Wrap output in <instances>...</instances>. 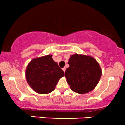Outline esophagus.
<instances>
[{"instance_id":"1","label":"esophagus","mask_w":125,"mask_h":125,"mask_svg":"<svg viewBox=\"0 0 125 125\" xmlns=\"http://www.w3.org/2000/svg\"><path fill=\"white\" fill-rule=\"evenodd\" d=\"M62 70H63V72H65V71H66V67H63V68Z\"/></svg>"}]
</instances>
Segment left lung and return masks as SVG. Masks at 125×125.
I'll list each match as a JSON object with an SVG mask.
<instances>
[{
	"label": "left lung",
	"instance_id": "obj_1",
	"mask_svg": "<svg viewBox=\"0 0 125 125\" xmlns=\"http://www.w3.org/2000/svg\"><path fill=\"white\" fill-rule=\"evenodd\" d=\"M65 77L72 91L80 94L92 91L97 85L102 70L94 58L84 55H71Z\"/></svg>",
	"mask_w": 125,
	"mask_h": 125
}]
</instances>
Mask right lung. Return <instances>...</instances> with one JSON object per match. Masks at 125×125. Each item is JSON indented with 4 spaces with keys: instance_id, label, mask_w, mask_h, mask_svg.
I'll use <instances>...</instances> for the list:
<instances>
[{
    "instance_id": "1",
    "label": "right lung",
    "mask_w": 125,
    "mask_h": 125,
    "mask_svg": "<svg viewBox=\"0 0 125 125\" xmlns=\"http://www.w3.org/2000/svg\"><path fill=\"white\" fill-rule=\"evenodd\" d=\"M52 55L34 58L26 69V79L29 86L40 94H47L55 89L64 73L53 61Z\"/></svg>"
}]
</instances>
